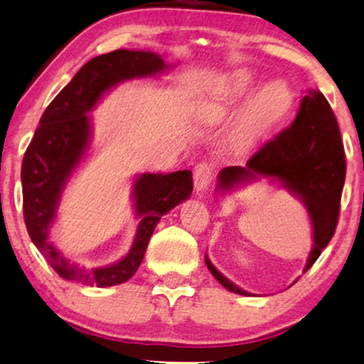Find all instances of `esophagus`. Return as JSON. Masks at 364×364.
Listing matches in <instances>:
<instances>
[{
    "mask_svg": "<svg viewBox=\"0 0 364 364\" xmlns=\"http://www.w3.org/2000/svg\"><path fill=\"white\" fill-rule=\"evenodd\" d=\"M215 169L208 163H200L195 166V173H193V179H195V188L198 191L208 190V186L213 181Z\"/></svg>",
    "mask_w": 364,
    "mask_h": 364,
    "instance_id": "esophagus-1",
    "label": "esophagus"
}]
</instances>
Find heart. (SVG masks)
I'll return each mask as SVG.
<instances>
[{"label":"heart","instance_id":"1","mask_svg":"<svg viewBox=\"0 0 364 364\" xmlns=\"http://www.w3.org/2000/svg\"><path fill=\"white\" fill-rule=\"evenodd\" d=\"M257 84L255 77L248 70H237L216 85L210 97L201 100L198 116L206 122H220L240 109L250 97ZM294 104V90L285 80H274L257 92L240 116L237 126V144L242 149L254 148L264 139L282 119L287 116Z\"/></svg>","mask_w":364,"mask_h":364}]
</instances>
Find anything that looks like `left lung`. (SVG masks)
<instances>
[{
	"mask_svg": "<svg viewBox=\"0 0 364 364\" xmlns=\"http://www.w3.org/2000/svg\"><path fill=\"white\" fill-rule=\"evenodd\" d=\"M260 176L277 179L309 211L314 245L306 272L334 235L346 178L341 132L333 109L319 90L307 92L291 126L262 146L247 161V166L223 168L218 174V188L228 191ZM205 260L210 272L225 289L240 296H250L220 274L208 257Z\"/></svg>",
	"mask_w": 364,
	"mask_h": 364,
	"instance_id": "left-lung-1",
	"label": "left lung"
}]
</instances>
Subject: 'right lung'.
Listing matches in <instances>:
<instances>
[{"mask_svg":"<svg viewBox=\"0 0 364 364\" xmlns=\"http://www.w3.org/2000/svg\"><path fill=\"white\" fill-rule=\"evenodd\" d=\"M166 68L161 55L153 52L114 50L99 55L75 73L40 119V126L23 156V216L31 242L62 279L97 287L126 282L139 269L161 216L191 195L193 178L188 169L137 176L132 198L139 227L129 254L112 265L97 269L79 265L48 240L63 188L89 149L92 126L87 114L119 82L151 77Z\"/></svg>","mask_w":364,"mask_h":364,"instance_id":"add662e5","label":"right lung"}]
</instances>
